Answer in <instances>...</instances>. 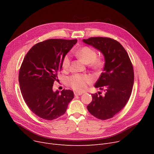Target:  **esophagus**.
<instances>
[{"label":"esophagus","mask_w":154,"mask_h":154,"mask_svg":"<svg viewBox=\"0 0 154 154\" xmlns=\"http://www.w3.org/2000/svg\"><path fill=\"white\" fill-rule=\"evenodd\" d=\"M82 92H74V95H75V96L80 95H82Z\"/></svg>","instance_id":"esophagus-1"}]
</instances>
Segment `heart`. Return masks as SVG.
Wrapping results in <instances>:
<instances>
[{
    "label": "heart",
    "instance_id": "obj_1",
    "mask_svg": "<svg viewBox=\"0 0 154 154\" xmlns=\"http://www.w3.org/2000/svg\"><path fill=\"white\" fill-rule=\"evenodd\" d=\"M76 55L85 63H88L89 67L97 72L101 71L105 66V60L101 57H97V52L91 47L84 46L76 52ZM70 64V59L69 54L65 55L62 66L64 70H67ZM93 81V79L88 75L75 74L69 78L67 82L73 89L78 92H83L87 88V85Z\"/></svg>",
    "mask_w": 154,
    "mask_h": 154
}]
</instances>
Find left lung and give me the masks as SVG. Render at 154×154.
Masks as SVG:
<instances>
[{
	"label": "left lung",
	"instance_id": "obj_1",
	"mask_svg": "<svg viewBox=\"0 0 154 154\" xmlns=\"http://www.w3.org/2000/svg\"><path fill=\"white\" fill-rule=\"evenodd\" d=\"M83 42L100 51L105 58L103 72L95 87L104 90L102 96L92 94V101L87 106L91 114L101 120L114 117L122 110L131 95L134 80L132 63L123 46L108 37H90Z\"/></svg>",
	"mask_w": 154,
	"mask_h": 154
}]
</instances>
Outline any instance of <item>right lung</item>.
Instances as JSON below:
<instances>
[{"label":"right lung","instance_id":"1","mask_svg":"<svg viewBox=\"0 0 154 154\" xmlns=\"http://www.w3.org/2000/svg\"><path fill=\"white\" fill-rule=\"evenodd\" d=\"M77 39L53 38L38 42L27 52L19 70V82L23 99L30 110L47 120L57 119L66 112L74 98L70 90L54 92L63 57Z\"/></svg>","mask_w":154,"mask_h":154}]
</instances>
